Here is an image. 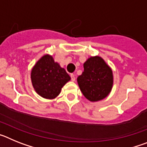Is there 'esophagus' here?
Returning a JSON list of instances; mask_svg holds the SVG:
<instances>
[{
	"label": "esophagus",
	"mask_w": 147,
	"mask_h": 147,
	"mask_svg": "<svg viewBox=\"0 0 147 147\" xmlns=\"http://www.w3.org/2000/svg\"><path fill=\"white\" fill-rule=\"evenodd\" d=\"M71 80H72L73 82H74L75 80H76V78H75L74 74H71Z\"/></svg>",
	"instance_id": "obj_1"
}]
</instances>
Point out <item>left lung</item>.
I'll return each mask as SVG.
<instances>
[{"label": "left lung", "instance_id": "1", "mask_svg": "<svg viewBox=\"0 0 147 147\" xmlns=\"http://www.w3.org/2000/svg\"><path fill=\"white\" fill-rule=\"evenodd\" d=\"M84 71L77 82L84 96L90 102L104 99L110 94L113 85L111 67L101 57H90L83 65Z\"/></svg>", "mask_w": 147, "mask_h": 147}]
</instances>
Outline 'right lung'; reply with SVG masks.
I'll list each match as a JSON object with an SVG mask.
<instances>
[{
  "label": "right lung",
  "instance_id": "add662e5",
  "mask_svg": "<svg viewBox=\"0 0 147 147\" xmlns=\"http://www.w3.org/2000/svg\"><path fill=\"white\" fill-rule=\"evenodd\" d=\"M31 80L36 93L47 99H54L71 77L52 56L45 54L32 67Z\"/></svg>",
  "mask_w": 147,
  "mask_h": 147
}]
</instances>
